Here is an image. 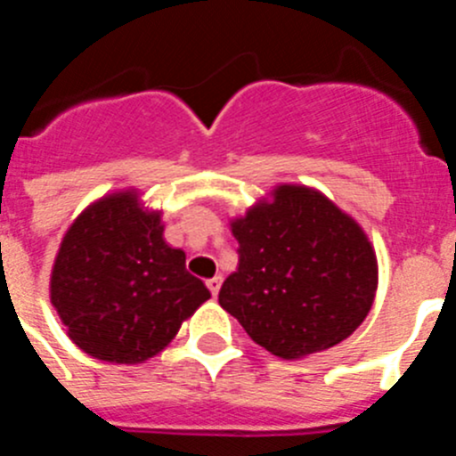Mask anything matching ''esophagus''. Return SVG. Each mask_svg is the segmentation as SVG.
Wrapping results in <instances>:
<instances>
[{
    "label": "esophagus",
    "mask_w": 456,
    "mask_h": 456,
    "mask_svg": "<svg viewBox=\"0 0 456 456\" xmlns=\"http://www.w3.org/2000/svg\"><path fill=\"white\" fill-rule=\"evenodd\" d=\"M208 289L212 292V297H216L221 289V276H215V278H209L208 281Z\"/></svg>",
    "instance_id": "34e87169"
}]
</instances>
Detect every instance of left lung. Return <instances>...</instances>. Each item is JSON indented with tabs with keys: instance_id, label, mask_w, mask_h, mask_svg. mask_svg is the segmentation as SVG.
<instances>
[{
	"instance_id": "left-lung-1",
	"label": "left lung",
	"mask_w": 456,
	"mask_h": 456,
	"mask_svg": "<svg viewBox=\"0 0 456 456\" xmlns=\"http://www.w3.org/2000/svg\"><path fill=\"white\" fill-rule=\"evenodd\" d=\"M237 272L219 289L253 340L281 358L329 349L356 331L377 292L365 232L320 191L283 184L232 221Z\"/></svg>"
}]
</instances>
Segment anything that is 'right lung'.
<instances>
[{"mask_svg":"<svg viewBox=\"0 0 456 456\" xmlns=\"http://www.w3.org/2000/svg\"><path fill=\"white\" fill-rule=\"evenodd\" d=\"M162 232L159 215L139 209L134 193H116L84 209L63 237L52 304L70 340L93 358L141 363L155 356L209 299Z\"/></svg>","mask_w":456,"mask_h":456,"instance_id":"obj_1","label":"right lung"}]
</instances>
